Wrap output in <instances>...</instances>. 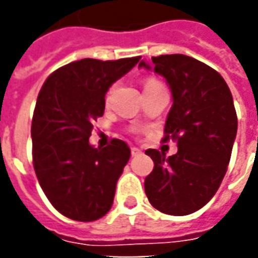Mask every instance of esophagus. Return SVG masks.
Instances as JSON below:
<instances>
[{"label": "esophagus", "mask_w": 258, "mask_h": 258, "mask_svg": "<svg viewBox=\"0 0 258 258\" xmlns=\"http://www.w3.org/2000/svg\"><path fill=\"white\" fill-rule=\"evenodd\" d=\"M141 153H142V152H141V149H138V148H135V146L131 148V155H133V156H138Z\"/></svg>", "instance_id": "obj_1"}]
</instances>
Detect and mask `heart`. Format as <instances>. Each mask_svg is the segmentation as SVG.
<instances>
[{
	"label": "heart",
	"instance_id": "b5f03b06",
	"mask_svg": "<svg viewBox=\"0 0 258 258\" xmlns=\"http://www.w3.org/2000/svg\"><path fill=\"white\" fill-rule=\"evenodd\" d=\"M156 83H159L157 80L155 79H148L145 81V87H148V85H152V84H156ZM112 92H113V87L110 88V90L107 91V94H106V101H109L110 99V95H112Z\"/></svg>",
	"mask_w": 258,
	"mask_h": 258
}]
</instances>
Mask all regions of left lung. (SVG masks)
Returning a JSON list of instances; mask_svg holds the SVG:
<instances>
[{"mask_svg":"<svg viewBox=\"0 0 258 258\" xmlns=\"http://www.w3.org/2000/svg\"><path fill=\"white\" fill-rule=\"evenodd\" d=\"M153 70L171 88L163 142L173 140L178 152L166 157L145 152L153 170L145 178L151 205L170 216L199 210L216 195L232 153L238 117L232 94L221 74L198 59L181 53L153 56ZM140 66H149L141 62Z\"/></svg>","mask_w":258,"mask_h":258,"instance_id":"1","label":"left lung"}]
</instances>
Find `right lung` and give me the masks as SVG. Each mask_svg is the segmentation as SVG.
Listing matches in <instances>:
<instances>
[{
	"label": "right lung",
	"mask_w": 258,
	"mask_h": 258,
	"mask_svg": "<svg viewBox=\"0 0 258 258\" xmlns=\"http://www.w3.org/2000/svg\"><path fill=\"white\" fill-rule=\"evenodd\" d=\"M140 59L76 60L49 74L38 92L31 121L34 171L51 205L74 221H95L112 207L130 148L114 138L99 149L88 140L109 87Z\"/></svg>",
	"instance_id": "obj_1"
}]
</instances>
